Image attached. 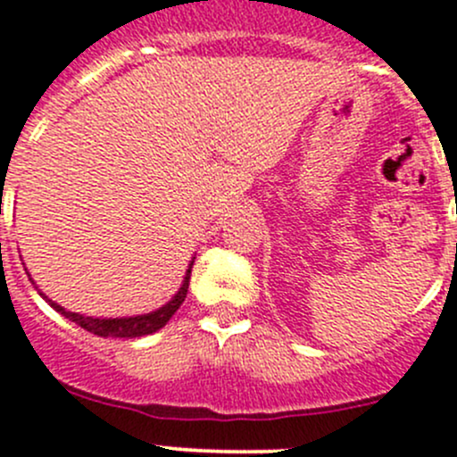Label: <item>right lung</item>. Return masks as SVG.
I'll return each instance as SVG.
<instances>
[{
    "label": "right lung",
    "instance_id": "obj_1",
    "mask_svg": "<svg viewBox=\"0 0 457 457\" xmlns=\"http://www.w3.org/2000/svg\"><path fill=\"white\" fill-rule=\"evenodd\" d=\"M192 265L194 261L189 263L187 274H185V281L180 286V290L171 296L170 303H165L162 308L154 310V312L147 314H136V317H116V319H93V317H84V314L78 312H71V310H64L62 305H57L55 301H51L48 296H44L42 292L39 295L51 303V308H55L57 312L64 314L66 319L78 323L79 328L84 330L93 332L97 337H122V339H134V337H145V335H152V332L161 330L167 321L171 319V314L180 308V303L185 301L187 296V287H189V277H192Z\"/></svg>",
    "mask_w": 457,
    "mask_h": 457
}]
</instances>
